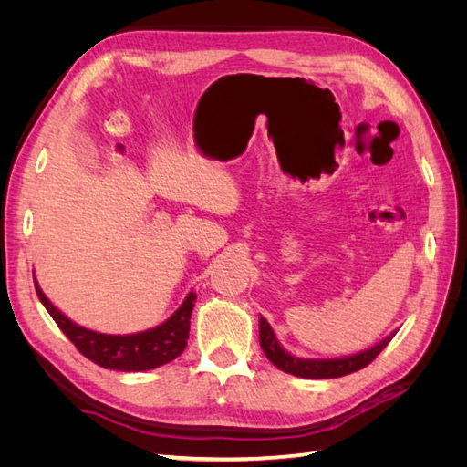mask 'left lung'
I'll return each instance as SVG.
<instances>
[{"instance_id":"obj_1","label":"left lung","mask_w":467,"mask_h":467,"mask_svg":"<svg viewBox=\"0 0 467 467\" xmlns=\"http://www.w3.org/2000/svg\"><path fill=\"white\" fill-rule=\"evenodd\" d=\"M395 333H391L389 337H386L384 341L378 343L376 347L358 352L355 357H347V358H335V360H306V358H296L292 357L290 352H286L276 343V337L271 329V325L266 323L265 317L259 319V341H261V348L265 352V357L271 360L278 370L288 372L292 376L298 378H341L347 374H352L357 370H362L364 366H368L381 350L388 347V343L391 341Z\"/></svg>"}]
</instances>
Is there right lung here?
<instances>
[{
  "mask_svg": "<svg viewBox=\"0 0 467 467\" xmlns=\"http://www.w3.org/2000/svg\"><path fill=\"white\" fill-rule=\"evenodd\" d=\"M35 288L38 300L47 307V312L52 316L62 333L74 343L83 357L99 364L101 368L119 372L151 370L171 362L187 347L191 314L196 302V294L192 292L177 312L158 327L134 335H105L76 325L48 302L36 282Z\"/></svg>",
  "mask_w": 467,
  "mask_h": 467,
  "instance_id": "right-lung-1",
  "label": "right lung"
}]
</instances>
